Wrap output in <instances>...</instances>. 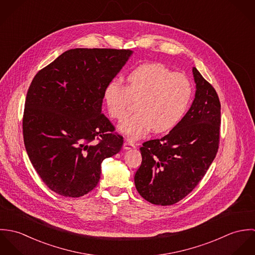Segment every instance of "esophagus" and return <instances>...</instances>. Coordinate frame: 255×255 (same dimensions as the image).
Segmentation results:
<instances>
[{"instance_id":"esophagus-1","label":"esophagus","mask_w":255,"mask_h":255,"mask_svg":"<svg viewBox=\"0 0 255 255\" xmlns=\"http://www.w3.org/2000/svg\"><path fill=\"white\" fill-rule=\"evenodd\" d=\"M134 147H135L134 143H133L132 141H130V140H127V141H125V143H124V149H126V150L131 149V148H134Z\"/></svg>"}]
</instances>
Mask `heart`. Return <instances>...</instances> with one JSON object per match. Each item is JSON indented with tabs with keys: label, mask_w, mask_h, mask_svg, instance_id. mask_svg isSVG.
Listing matches in <instances>:
<instances>
[{
	"label": "heart",
	"mask_w": 255,
	"mask_h": 255,
	"mask_svg": "<svg viewBox=\"0 0 255 255\" xmlns=\"http://www.w3.org/2000/svg\"><path fill=\"white\" fill-rule=\"evenodd\" d=\"M193 94L190 80L160 63L143 64L127 75V84L112 80L104 90L110 117L123 122L137 102V114L123 123L119 129L137 139L153 128L161 133L177 127L185 115Z\"/></svg>",
	"instance_id": "b5f03b06"
}]
</instances>
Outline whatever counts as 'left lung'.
I'll use <instances>...</instances> for the list:
<instances>
[{
	"label": "left lung",
	"mask_w": 255,
	"mask_h": 255,
	"mask_svg": "<svg viewBox=\"0 0 255 255\" xmlns=\"http://www.w3.org/2000/svg\"><path fill=\"white\" fill-rule=\"evenodd\" d=\"M195 98L181 123L161 139L142 143L134 176L139 194L152 204L172 205L190 193L218 152L221 104L214 87L192 68Z\"/></svg>",
	"instance_id": "obj_1"
}]
</instances>
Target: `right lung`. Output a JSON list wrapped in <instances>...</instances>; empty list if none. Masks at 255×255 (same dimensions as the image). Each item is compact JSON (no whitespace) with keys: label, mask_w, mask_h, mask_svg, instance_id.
<instances>
[{"label":"right lung","mask_w":255,"mask_h":255,"mask_svg":"<svg viewBox=\"0 0 255 255\" xmlns=\"http://www.w3.org/2000/svg\"><path fill=\"white\" fill-rule=\"evenodd\" d=\"M132 51L76 48L34 76L22 119L24 145L41 180L54 192L79 197L99 182L101 163L124 137L102 114L104 90Z\"/></svg>","instance_id":"right-lung-1"}]
</instances>
